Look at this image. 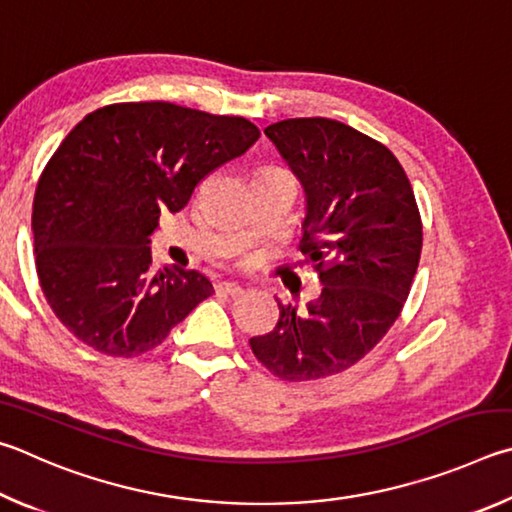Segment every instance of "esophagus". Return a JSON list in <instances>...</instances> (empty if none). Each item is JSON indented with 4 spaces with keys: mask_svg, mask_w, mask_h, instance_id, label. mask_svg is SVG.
<instances>
[{
    "mask_svg": "<svg viewBox=\"0 0 512 512\" xmlns=\"http://www.w3.org/2000/svg\"><path fill=\"white\" fill-rule=\"evenodd\" d=\"M218 290L224 292V294H229V297H238V294L245 292V290H242V285L233 283V281H222V283L218 285Z\"/></svg>",
    "mask_w": 512,
    "mask_h": 512,
    "instance_id": "esophagus-1",
    "label": "esophagus"
}]
</instances>
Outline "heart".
<instances>
[{
  "label": "heart",
  "mask_w": 512,
  "mask_h": 512,
  "mask_svg": "<svg viewBox=\"0 0 512 512\" xmlns=\"http://www.w3.org/2000/svg\"><path fill=\"white\" fill-rule=\"evenodd\" d=\"M261 173H288V170H283V168H265V170H261Z\"/></svg>",
  "instance_id": "b5f03b06"
}]
</instances>
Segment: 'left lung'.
Listing matches in <instances>:
<instances>
[{"instance_id": "obj_1", "label": "left lung", "mask_w": 512, "mask_h": 512, "mask_svg": "<svg viewBox=\"0 0 512 512\" xmlns=\"http://www.w3.org/2000/svg\"><path fill=\"white\" fill-rule=\"evenodd\" d=\"M265 134L306 191L299 249L324 288L303 312L279 301L274 330L249 346L281 380L328 378L360 362L400 317L423 222L405 168L380 141L324 116L272 123Z\"/></svg>"}]
</instances>
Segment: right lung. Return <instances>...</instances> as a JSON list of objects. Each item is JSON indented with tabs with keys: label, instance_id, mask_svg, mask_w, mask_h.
I'll return each instance as SVG.
<instances>
[{
	"label": "right lung",
	"instance_id": "right-lung-1",
	"mask_svg": "<svg viewBox=\"0 0 512 512\" xmlns=\"http://www.w3.org/2000/svg\"><path fill=\"white\" fill-rule=\"evenodd\" d=\"M261 137L242 116L175 103H114L71 130L38 179L33 247L40 288L71 335L110 357L159 346L213 285L152 270L150 236L215 168Z\"/></svg>",
	"mask_w": 512,
	"mask_h": 512
}]
</instances>
